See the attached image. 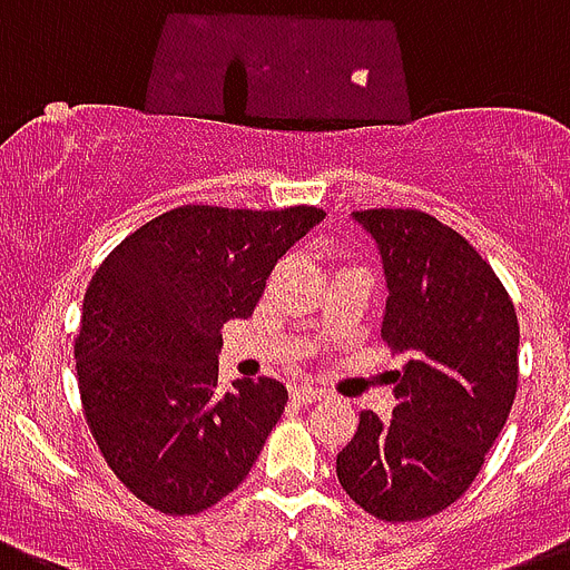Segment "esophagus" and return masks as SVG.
Segmentation results:
<instances>
[{
  "instance_id": "esophagus-1",
  "label": "esophagus",
  "mask_w": 570,
  "mask_h": 570,
  "mask_svg": "<svg viewBox=\"0 0 570 570\" xmlns=\"http://www.w3.org/2000/svg\"><path fill=\"white\" fill-rule=\"evenodd\" d=\"M324 394L322 389H313V385H298V389H293V400L298 405H309V403H318Z\"/></svg>"
}]
</instances>
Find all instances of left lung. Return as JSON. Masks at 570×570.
Instances as JSON below:
<instances>
[{"label":"left lung","mask_w":570,"mask_h":570,"mask_svg":"<svg viewBox=\"0 0 570 570\" xmlns=\"http://www.w3.org/2000/svg\"><path fill=\"white\" fill-rule=\"evenodd\" d=\"M389 286L382 338L405 353L394 417L358 414L338 452L342 490L382 521L455 504L504 429L519 385V318L490 263L455 228L411 208L353 214Z\"/></svg>","instance_id":"8db88e82"}]
</instances>
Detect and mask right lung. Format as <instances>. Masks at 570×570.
Returning a JSON list of instances; mask_svg holds the SVG:
<instances>
[{
	"mask_svg": "<svg viewBox=\"0 0 570 570\" xmlns=\"http://www.w3.org/2000/svg\"><path fill=\"white\" fill-rule=\"evenodd\" d=\"M322 208L181 205L109 252L75 338L86 423L127 490L194 515L243 484L289 400L277 380L219 391L223 324L248 318Z\"/></svg>",
	"mask_w": 570,
	"mask_h": 570,
	"instance_id": "add662e5",
	"label": "right lung"
}]
</instances>
